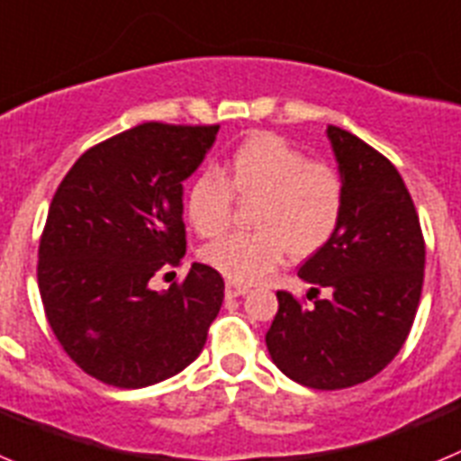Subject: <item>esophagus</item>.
Here are the masks:
<instances>
[{
    "label": "esophagus",
    "mask_w": 461,
    "mask_h": 461,
    "mask_svg": "<svg viewBox=\"0 0 461 461\" xmlns=\"http://www.w3.org/2000/svg\"><path fill=\"white\" fill-rule=\"evenodd\" d=\"M250 292V287H248V285H240V282H231V280H227L225 282V294L227 296H246V294Z\"/></svg>",
    "instance_id": "1"
}]
</instances>
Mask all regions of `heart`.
<instances>
[{"label":"heart","mask_w":461,"mask_h":461,"mask_svg":"<svg viewBox=\"0 0 461 461\" xmlns=\"http://www.w3.org/2000/svg\"><path fill=\"white\" fill-rule=\"evenodd\" d=\"M231 193L257 200L250 234H227L202 259L231 282H259L287 252L308 257L338 231L344 188L338 172L271 132H255L230 153L221 172H204L185 190V215L197 234H221L230 222Z\"/></svg>","instance_id":"1"}]
</instances>
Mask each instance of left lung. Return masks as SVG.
Wrapping results in <instances>:
<instances>
[{"label": "left lung", "mask_w": 461, "mask_h": 461, "mask_svg": "<svg viewBox=\"0 0 461 461\" xmlns=\"http://www.w3.org/2000/svg\"><path fill=\"white\" fill-rule=\"evenodd\" d=\"M344 188L333 239L298 271L312 305L277 292L267 333L282 375L317 391H339L379 375L411 330L425 273V243L411 194L379 151L329 126ZM319 288L327 296H316Z\"/></svg>", "instance_id": "left-lung-1"}]
</instances>
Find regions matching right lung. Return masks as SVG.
I'll return each instance as SVG.
<instances>
[{
    "label": "right lung",
    "mask_w": 461,
    "mask_h": 461,
    "mask_svg": "<svg viewBox=\"0 0 461 461\" xmlns=\"http://www.w3.org/2000/svg\"><path fill=\"white\" fill-rule=\"evenodd\" d=\"M218 126L142 123L82 153L57 188L39 246L45 317L86 375L144 388L185 370L225 298L194 261L184 285L151 289L185 255L184 181Z\"/></svg>",
    "instance_id": "right-lung-1"
}]
</instances>
